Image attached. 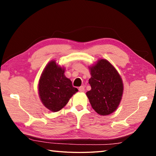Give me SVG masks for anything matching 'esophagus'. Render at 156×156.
Listing matches in <instances>:
<instances>
[{
    "label": "esophagus",
    "instance_id": "1",
    "mask_svg": "<svg viewBox=\"0 0 156 156\" xmlns=\"http://www.w3.org/2000/svg\"><path fill=\"white\" fill-rule=\"evenodd\" d=\"M78 90H79V91H80V92H84V86L80 87H79V89H78Z\"/></svg>",
    "mask_w": 156,
    "mask_h": 156
}]
</instances>
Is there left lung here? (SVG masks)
Segmentation results:
<instances>
[{"instance_id": "obj_1", "label": "left lung", "mask_w": 156, "mask_h": 156, "mask_svg": "<svg viewBox=\"0 0 156 156\" xmlns=\"http://www.w3.org/2000/svg\"><path fill=\"white\" fill-rule=\"evenodd\" d=\"M89 80L91 89L86 93L93 109L100 115H107L116 110L123 92L122 78L107 60L101 59L90 67Z\"/></svg>"}]
</instances>
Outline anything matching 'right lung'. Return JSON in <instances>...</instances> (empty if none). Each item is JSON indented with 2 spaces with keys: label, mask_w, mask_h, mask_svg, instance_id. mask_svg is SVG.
<instances>
[{
  "label": "right lung",
  "mask_w": 156,
  "mask_h": 156,
  "mask_svg": "<svg viewBox=\"0 0 156 156\" xmlns=\"http://www.w3.org/2000/svg\"><path fill=\"white\" fill-rule=\"evenodd\" d=\"M64 73V69L52 60L44 68L39 80L38 91L41 101L51 112L60 111L78 91L73 87L72 81L65 77Z\"/></svg>",
  "instance_id": "right-lung-1"
}]
</instances>
